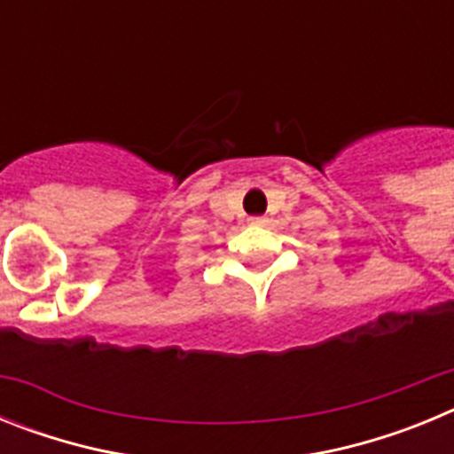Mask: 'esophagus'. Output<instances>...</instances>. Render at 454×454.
Here are the masks:
<instances>
[{"mask_svg":"<svg viewBox=\"0 0 454 454\" xmlns=\"http://www.w3.org/2000/svg\"><path fill=\"white\" fill-rule=\"evenodd\" d=\"M250 224L252 227H263V224H268V218H263V215H254V218H250Z\"/></svg>","mask_w":454,"mask_h":454,"instance_id":"obj_1","label":"esophagus"}]
</instances>
